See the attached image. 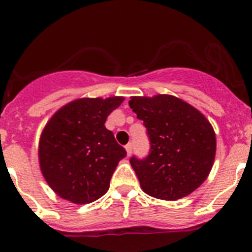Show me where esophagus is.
<instances>
[{
  "mask_svg": "<svg viewBox=\"0 0 252 252\" xmlns=\"http://www.w3.org/2000/svg\"><path fill=\"white\" fill-rule=\"evenodd\" d=\"M126 155H128V156H130L131 152H133V146H131V144L126 145Z\"/></svg>",
  "mask_w": 252,
  "mask_h": 252,
  "instance_id": "esophagus-1",
  "label": "esophagus"
}]
</instances>
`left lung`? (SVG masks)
Masks as SVG:
<instances>
[{
  "instance_id": "left-lung-1",
  "label": "left lung",
  "mask_w": 252,
  "mask_h": 252,
  "mask_svg": "<svg viewBox=\"0 0 252 252\" xmlns=\"http://www.w3.org/2000/svg\"><path fill=\"white\" fill-rule=\"evenodd\" d=\"M129 106L144 121L150 141L145 158H130L141 189L169 201L191 194L205 182L215 161L216 135L210 122L171 95L131 97Z\"/></svg>"
}]
</instances>
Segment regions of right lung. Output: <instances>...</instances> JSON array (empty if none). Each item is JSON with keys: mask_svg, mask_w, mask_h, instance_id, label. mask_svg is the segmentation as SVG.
<instances>
[{"mask_svg": "<svg viewBox=\"0 0 252 252\" xmlns=\"http://www.w3.org/2000/svg\"><path fill=\"white\" fill-rule=\"evenodd\" d=\"M123 97L79 98L48 121L39 144L42 175L51 189L74 204H90L107 192L123 146L105 126Z\"/></svg>", "mask_w": 252, "mask_h": 252, "instance_id": "1", "label": "right lung"}]
</instances>
